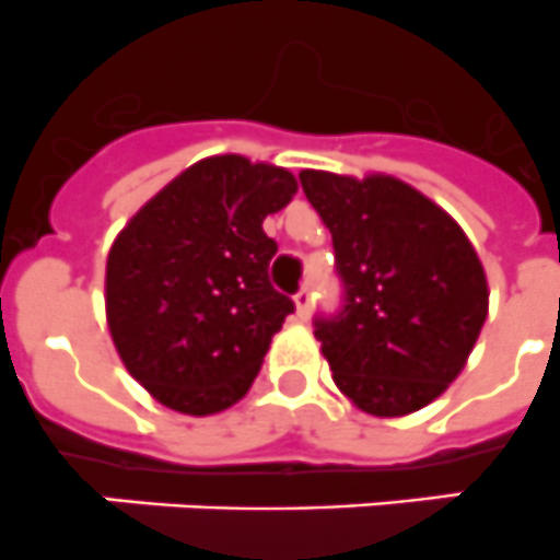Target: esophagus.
Listing matches in <instances>:
<instances>
[{"label": "esophagus", "instance_id": "esophagus-1", "mask_svg": "<svg viewBox=\"0 0 560 560\" xmlns=\"http://www.w3.org/2000/svg\"><path fill=\"white\" fill-rule=\"evenodd\" d=\"M310 310H312V290H301L299 295H295V315H299L301 320H306V317H310Z\"/></svg>", "mask_w": 560, "mask_h": 560}]
</instances>
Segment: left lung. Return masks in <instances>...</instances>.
Listing matches in <instances>:
<instances>
[{
  "label": "left lung",
  "instance_id": "left-lung-1",
  "mask_svg": "<svg viewBox=\"0 0 560 560\" xmlns=\"http://www.w3.org/2000/svg\"><path fill=\"white\" fill-rule=\"evenodd\" d=\"M299 178L331 231L346 284L340 315L315 324L331 380L368 416H410L460 376L480 337V256L450 211L393 175Z\"/></svg>",
  "mask_w": 560,
  "mask_h": 560
}]
</instances>
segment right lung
Returning <instances> with one entry per match:
<instances>
[{"label":"right lung","instance_id":"right-lung-1","mask_svg":"<svg viewBox=\"0 0 560 560\" xmlns=\"http://www.w3.org/2000/svg\"><path fill=\"white\" fill-rule=\"evenodd\" d=\"M299 192L290 170L195 161L136 211L105 261V320L128 374L164 407L214 416L243 399L292 301L270 287L261 223Z\"/></svg>","mask_w":560,"mask_h":560}]
</instances>
